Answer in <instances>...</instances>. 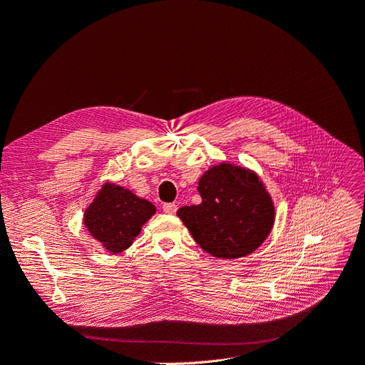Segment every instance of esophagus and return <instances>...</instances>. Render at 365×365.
<instances>
[{
  "label": "esophagus",
  "mask_w": 365,
  "mask_h": 365,
  "mask_svg": "<svg viewBox=\"0 0 365 365\" xmlns=\"http://www.w3.org/2000/svg\"><path fill=\"white\" fill-rule=\"evenodd\" d=\"M162 209H164V212H165L167 215H174L175 210H178V206H175L174 203H167V205L162 206Z\"/></svg>",
  "instance_id": "34e87169"
}]
</instances>
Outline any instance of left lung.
Returning <instances> with one entry per match:
<instances>
[{
  "instance_id": "left-lung-1",
  "label": "left lung",
  "mask_w": 365,
  "mask_h": 365,
  "mask_svg": "<svg viewBox=\"0 0 365 365\" xmlns=\"http://www.w3.org/2000/svg\"><path fill=\"white\" fill-rule=\"evenodd\" d=\"M197 190L201 203L180 207L178 217L213 257H245L272 232L274 201L252 170L222 162L201 175Z\"/></svg>"
}]
</instances>
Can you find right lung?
<instances>
[{
	"label": "right lung",
	"instance_id": "1",
	"mask_svg": "<svg viewBox=\"0 0 365 365\" xmlns=\"http://www.w3.org/2000/svg\"><path fill=\"white\" fill-rule=\"evenodd\" d=\"M156 207L126 187L105 182L84 212V225L113 254L128 250Z\"/></svg>",
	"mask_w": 365,
	"mask_h": 365
}]
</instances>
